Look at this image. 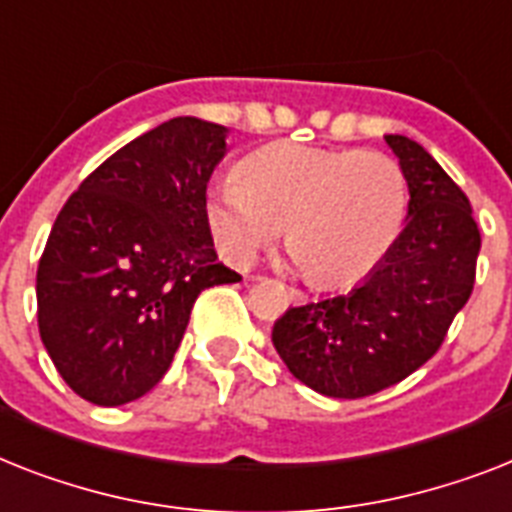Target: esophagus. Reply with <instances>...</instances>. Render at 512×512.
Here are the masks:
<instances>
[{
  "label": "esophagus",
  "mask_w": 512,
  "mask_h": 512,
  "mask_svg": "<svg viewBox=\"0 0 512 512\" xmlns=\"http://www.w3.org/2000/svg\"><path fill=\"white\" fill-rule=\"evenodd\" d=\"M289 297H292L294 302H302V299H305V294L299 292V289H289Z\"/></svg>",
  "instance_id": "obj_1"
}]
</instances>
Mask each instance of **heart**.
I'll list each match as a JSON object with an SVG mask.
<instances>
[{
	"mask_svg": "<svg viewBox=\"0 0 512 512\" xmlns=\"http://www.w3.org/2000/svg\"><path fill=\"white\" fill-rule=\"evenodd\" d=\"M407 178L384 152L270 144L205 194L207 228L228 263L249 265L286 226L289 260L323 286L381 265L407 218Z\"/></svg>",
	"mask_w": 512,
	"mask_h": 512,
	"instance_id": "b5f03b06",
	"label": "heart"
}]
</instances>
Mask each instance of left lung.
<instances>
[{"label": "left lung", "instance_id": "obj_1", "mask_svg": "<svg viewBox=\"0 0 512 512\" xmlns=\"http://www.w3.org/2000/svg\"><path fill=\"white\" fill-rule=\"evenodd\" d=\"M384 139L410 191L402 234L350 292L289 307L270 334L292 376L336 400L381 392L439 350L471 297L481 249L471 202L442 165L407 136Z\"/></svg>", "mask_w": 512, "mask_h": 512}]
</instances>
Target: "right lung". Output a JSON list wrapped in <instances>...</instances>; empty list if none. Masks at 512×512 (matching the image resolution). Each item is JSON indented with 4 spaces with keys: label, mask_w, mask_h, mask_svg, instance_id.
<instances>
[{
    "label": "right lung",
    "mask_w": 512,
    "mask_h": 512,
    "mask_svg": "<svg viewBox=\"0 0 512 512\" xmlns=\"http://www.w3.org/2000/svg\"><path fill=\"white\" fill-rule=\"evenodd\" d=\"M228 128L184 115L118 149L65 202L36 273L39 334L65 384L102 407L165 376L202 289L242 276L218 263L207 181Z\"/></svg>",
    "instance_id": "obj_1"
}]
</instances>
